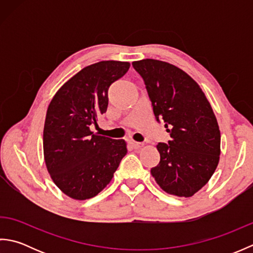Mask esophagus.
Returning <instances> with one entry per match:
<instances>
[{
    "instance_id": "esophagus-1",
    "label": "esophagus",
    "mask_w": 253,
    "mask_h": 253,
    "mask_svg": "<svg viewBox=\"0 0 253 253\" xmlns=\"http://www.w3.org/2000/svg\"><path fill=\"white\" fill-rule=\"evenodd\" d=\"M129 143H130V146H131L132 148H135V149H140L141 147H143V143H141V142H137V141L130 140Z\"/></svg>"
}]
</instances>
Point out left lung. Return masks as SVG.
<instances>
[{"mask_svg": "<svg viewBox=\"0 0 253 253\" xmlns=\"http://www.w3.org/2000/svg\"><path fill=\"white\" fill-rule=\"evenodd\" d=\"M142 77L157 121L171 140L160 142V163L151 174L162 189L189 198L207 184L221 154V132L202 89L182 69L159 60L132 62Z\"/></svg>", "mask_w": 253, "mask_h": 253, "instance_id": "obj_1", "label": "left lung"}]
</instances>
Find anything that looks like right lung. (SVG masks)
I'll use <instances>...</instances> for the list:
<instances>
[{"mask_svg": "<svg viewBox=\"0 0 253 253\" xmlns=\"http://www.w3.org/2000/svg\"><path fill=\"white\" fill-rule=\"evenodd\" d=\"M130 67L102 61L83 68L57 90L46 111L43 154L54 184L69 198H93L110 184L127 153L125 140L91 131L109 104L107 90Z\"/></svg>", "mask_w": 253, "mask_h": 253, "instance_id": "right-lung-1", "label": "right lung"}]
</instances>
